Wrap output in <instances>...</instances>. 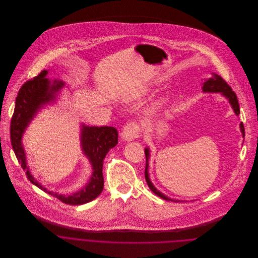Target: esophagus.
I'll return each instance as SVG.
<instances>
[{"mask_svg": "<svg viewBox=\"0 0 258 258\" xmlns=\"http://www.w3.org/2000/svg\"><path fill=\"white\" fill-rule=\"evenodd\" d=\"M140 134V128L139 126L134 123H128L123 129H122V133H121V137L124 141H132L134 139H136Z\"/></svg>", "mask_w": 258, "mask_h": 258, "instance_id": "1", "label": "esophagus"}]
</instances>
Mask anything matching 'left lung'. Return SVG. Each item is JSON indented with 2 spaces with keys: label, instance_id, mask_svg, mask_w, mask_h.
Segmentation results:
<instances>
[{
  "label": "left lung",
  "instance_id": "8db88e82",
  "mask_svg": "<svg viewBox=\"0 0 258 258\" xmlns=\"http://www.w3.org/2000/svg\"><path fill=\"white\" fill-rule=\"evenodd\" d=\"M212 77L209 79H204L202 80V92L204 93H221L225 98L228 99L230 106L232 107L234 113L236 116H239L240 114V107H239V102L237 99V96L235 94V92L232 90V88L227 84V82L218 74L216 73H212ZM240 131L242 133V136H245V132H244V126L243 123H240ZM145 152V158H146V166H145V180L146 183L148 185V187L150 188V190L154 193L157 194L158 196H160L161 198L165 199V200H169V201H174V202H179L181 200H177V199H172L170 197H168L167 195H165L164 193H162L160 190H158L152 184V182L150 181L149 178V173H148V167H149V158H150V150L148 147H145L144 149Z\"/></svg>",
  "mask_w": 258,
  "mask_h": 258
}]
</instances>
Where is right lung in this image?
Listing matches in <instances>:
<instances>
[{
    "label": "right lung",
    "mask_w": 258,
    "mask_h": 258,
    "mask_svg": "<svg viewBox=\"0 0 258 258\" xmlns=\"http://www.w3.org/2000/svg\"><path fill=\"white\" fill-rule=\"evenodd\" d=\"M47 73L48 70H43L38 76L24 83L18 92L10 128L12 147L27 179L33 185L66 204H84L95 199L104 189L102 165L107 153L118 143V131L114 127L87 126L82 123L80 126V146L92 170L88 181L78 191L67 195L43 187L29 170L22 139L26 129L39 111L48 105L56 104L59 93L65 85L62 80L46 78Z\"/></svg>",
    "instance_id": "1"
}]
</instances>
